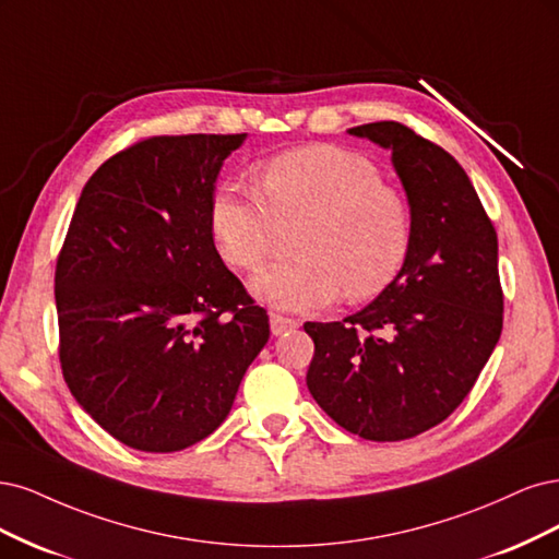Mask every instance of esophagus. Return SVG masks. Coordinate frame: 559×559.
I'll list each match as a JSON object with an SVG mask.
<instances>
[{
  "label": "esophagus",
  "instance_id": "esophagus-1",
  "mask_svg": "<svg viewBox=\"0 0 559 559\" xmlns=\"http://www.w3.org/2000/svg\"><path fill=\"white\" fill-rule=\"evenodd\" d=\"M269 325H272V334L278 336V334H283L287 330H295L299 325V320L281 316V313H269Z\"/></svg>",
  "mask_w": 559,
  "mask_h": 559
}]
</instances>
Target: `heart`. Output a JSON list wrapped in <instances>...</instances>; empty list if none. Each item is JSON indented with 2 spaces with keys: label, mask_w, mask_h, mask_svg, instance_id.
Here are the masks:
<instances>
[{
  "label": "heart",
  "mask_w": 559,
  "mask_h": 559,
  "mask_svg": "<svg viewBox=\"0 0 559 559\" xmlns=\"http://www.w3.org/2000/svg\"><path fill=\"white\" fill-rule=\"evenodd\" d=\"M209 221L221 255L241 272L274 255L283 227L299 225L295 260L255 278V293L287 311L322 309L346 293L362 301L397 278L411 246L404 197L365 155L313 143L272 157L262 192L243 181L215 190Z\"/></svg>",
  "instance_id": "1"
}]
</instances>
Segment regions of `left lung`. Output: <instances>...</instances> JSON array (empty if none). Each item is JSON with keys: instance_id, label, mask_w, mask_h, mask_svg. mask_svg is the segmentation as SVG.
Returning a JSON list of instances; mask_svg holds the SVG:
<instances>
[{"instance_id": "left-lung-1", "label": "left lung", "mask_w": 559, "mask_h": 559, "mask_svg": "<svg viewBox=\"0 0 559 559\" xmlns=\"http://www.w3.org/2000/svg\"><path fill=\"white\" fill-rule=\"evenodd\" d=\"M392 153L408 197L404 266L362 311L306 322V385L328 416L369 441L443 423L478 381L503 325L497 231L460 162L394 120L348 130Z\"/></svg>"}]
</instances>
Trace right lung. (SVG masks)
I'll return each instance as SVG.
<instances>
[{
    "label": "right lung",
    "instance_id": "obj_1",
    "mask_svg": "<svg viewBox=\"0 0 559 559\" xmlns=\"http://www.w3.org/2000/svg\"><path fill=\"white\" fill-rule=\"evenodd\" d=\"M246 134L148 136L90 176L56 264L60 367L120 443L174 453L221 427L269 341L209 206Z\"/></svg>",
    "mask_w": 559,
    "mask_h": 559
}]
</instances>
